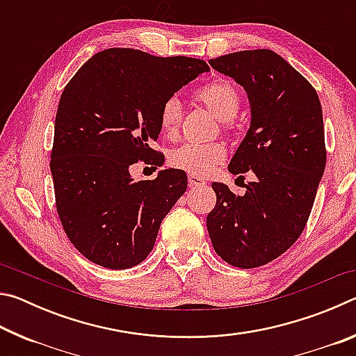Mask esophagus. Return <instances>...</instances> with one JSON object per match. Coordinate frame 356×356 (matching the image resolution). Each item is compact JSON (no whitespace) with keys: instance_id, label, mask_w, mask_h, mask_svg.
I'll use <instances>...</instances> for the list:
<instances>
[{"instance_id":"esophagus-1","label":"esophagus","mask_w":356,"mask_h":356,"mask_svg":"<svg viewBox=\"0 0 356 356\" xmlns=\"http://www.w3.org/2000/svg\"><path fill=\"white\" fill-rule=\"evenodd\" d=\"M206 184L207 182L202 177L195 176V174H188V185L191 186V188H196V186H202V185H206Z\"/></svg>"}]
</instances>
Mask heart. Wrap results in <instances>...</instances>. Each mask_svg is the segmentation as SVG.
I'll list each match as a JSON object with an SVG mask.
<instances>
[{
    "instance_id": "heart-1",
    "label": "heart",
    "mask_w": 356,
    "mask_h": 356,
    "mask_svg": "<svg viewBox=\"0 0 356 356\" xmlns=\"http://www.w3.org/2000/svg\"><path fill=\"white\" fill-rule=\"evenodd\" d=\"M196 97L206 105L222 125L229 129L232 118L240 108V92L231 81L213 80L196 92ZM161 134L166 138H176L182 120V104L177 97H170L163 102L159 114ZM226 159V147L221 143H184L182 146L171 150V166L195 176H206L213 168Z\"/></svg>"
}]
</instances>
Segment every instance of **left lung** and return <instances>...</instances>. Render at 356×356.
<instances>
[{
    "label": "left lung",
    "mask_w": 356,
    "mask_h": 356,
    "mask_svg": "<svg viewBox=\"0 0 356 356\" xmlns=\"http://www.w3.org/2000/svg\"><path fill=\"white\" fill-rule=\"evenodd\" d=\"M209 64L248 94L251 124L229 172H254L236 196L213 182L216 206L207 231L222 261L261 267L297 242L308 222L327 150L322 105L312 84L272 50L231 53Z\"/></svg>",
    "instance_id": "obj_1"
}]
</instances>
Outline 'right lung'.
Returning a JSON list of instances; mask_svg holds the SVG:
<instances>
[{
    "instance_id": "1",
    "label": "right lung",
    "mask_w": 356,
    "mask_h": 356,
    "mask_svg": "<svg viewBox=\"0 0 356 356\" xmlns=\"http://www.w3.org/2000/svg\"><path fill=\"white\" fill-rule=\"evenodd\" d=\"M202 59L159 58L108 48L84 63L59 99L50 170L65 234L89 261L135 267L154 248L168 212L186 190L182 170L135 182L138 161L163 165L152 149L160 108L186 83L209 72Z\"/></svg>"
}]
</instances>
